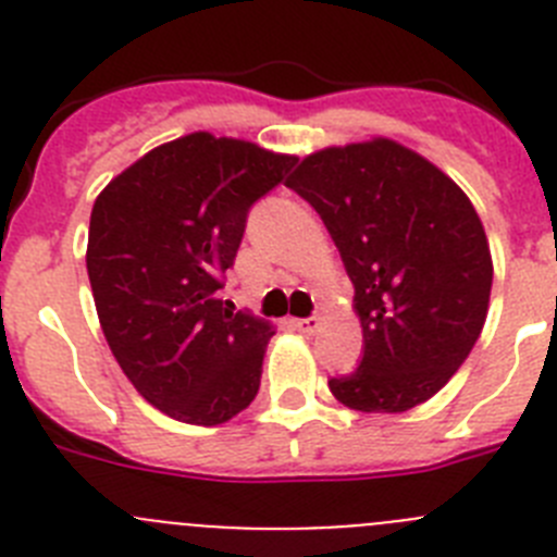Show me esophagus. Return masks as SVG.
<instances>
[{"label": "esophagus", "instance_id": "34e87169", "mask_svg": "<svg viewBox=\"0 0 557 557\" xmlns=\"http://www.w3.org/2000/svg\"><path fill=\"white\" fill-rule=\"evenodd\" d=\"M293 326L301 334H314L321 329V318H295Z\"/></svg>", "mask_w": 557, "mask_h": 557}]
</instances>
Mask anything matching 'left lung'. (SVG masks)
<instances>
[{
	"label": "left lung",
	"mask_w": 557,
	"mask_h": 557,
	"mask_svg": "<svg viewBox=\"0 0 557 557\" xmlns=\"http://www.w3.org/2000/svg\"><path fill=\"white\" fill-rule=\"evenodd\" d=\"M287 186L332 234L362 323L357 371L329 379V391L359 412L424 405L488 314L494 264L466 191L391 139L312 152Z\"/></svg>",
	"instance_id": "1"
}]
</instances>
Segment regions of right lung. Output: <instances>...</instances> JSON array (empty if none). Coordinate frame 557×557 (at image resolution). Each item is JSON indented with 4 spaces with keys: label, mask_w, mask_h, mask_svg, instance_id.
<instances>
[{
    "label": "right lung",
    "mask_w": 557,
    "mask_h": 557,
    "mask_svg": "<svg viewBox=\"0 0 557 557\" xmlns=\"http://www.w3.org/2000/svg\"><path fill=\"white\" fill-rule=\"evenodd\" d=\"M295 156L189 133L156 147L100 191L86 268L113 357L175 421L225 424L259 393L273 326L220 298L250 206Z\"/></svg>",
    "instance_id": "add662e5"
}]
</instances>
